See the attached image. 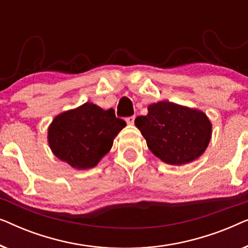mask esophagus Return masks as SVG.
<instances>
[{
    "instance_id": "esophagus-1",
    "label": "esophagus",
    "mask_w": 248,
    "mask_h": 248,
    "mask_svg": "<svg viewBox=\"0 0 248 248\" xmlns=\"http://www.w3.org/2000/svg\"><path fill=\"white\" fill-rule=\"evenodd\" d=\"M134 120H135V116L127 117V118H126V123H127L128 125H132V124L134 123Z\"/></svg>"
}]
</instances>
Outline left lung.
Masks as SVG:
<instances>
[{
    "label": "left lung",
    "mask_w": 248,
    "mask_h": 248,
    "mask_svg": "<svg viewBox=\"0 0 248 248\" xmlns=\"http://www.w3.org/2000/svg\"><path fill=\"white\" fill-rule=\"evenodd\" d=\"M134 123L152 154L169 165L195 160L211 140V122L203 111L170 101L149 105L148 114Z\"/></svg>",
    "instance_id": "left-lung-1"
}]
</instances>
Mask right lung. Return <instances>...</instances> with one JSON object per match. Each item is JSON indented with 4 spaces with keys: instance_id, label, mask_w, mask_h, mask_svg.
Instances as JSON below:
<instances>
[{
    "instance_id": "1",
    "label": "right lung",
    "mask_w": 248,
    "mask_h": 248,
    "mask_svg": "<svg viewBox=\"0 0 248 248\" xmlns=\"http://www.w3.org/2000/svg\"><path fill=\"white\" fill-rule=\"evenodd\" d=\"M126 123L114 109L104 110L86 103L54 118L48 127L49 148L60 160L76 169H89L113 147L114 139Z\"/></svg>"
}]
</instances>
